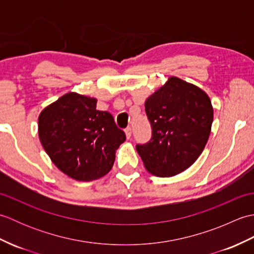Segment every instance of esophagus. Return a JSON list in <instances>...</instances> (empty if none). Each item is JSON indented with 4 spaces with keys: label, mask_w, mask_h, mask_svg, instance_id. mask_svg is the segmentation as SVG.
<instances>
[{
    "label": "esophagus",
    "mask_w": 254,
    "mask_h": 254,
    "mask_svg": "<svg viewBox=\"0 0 254 254\" xmlns=\"http://www.w3.org/2000/svg\"><path fill=\"white\" fill-rule=\"evenodd\" d=\"M124 132H126L127 138H130L131 137V135H132V128H131V127H127L126 130H124Z\"/></svg>",
    "instance_id": "esophagus-1"
}]
</instances>
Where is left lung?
I'll return each mask as SVG.
<instances>
[{
  "label": "left lung",
  "instance_id": "8db88e82",
  "mask_svg": "<svg viewBox=\"0 0 254 254\" xmlns=\"http://www.w3.org/2000/svg\"><path fill=\"white\" fill-rule=\"evenodd\" d=\"M153 137L137 145L145 168L156 177H172L192 166L206 145L214 118L208 95L177 76L145 100Z\"/></svg>",
  "mask_w": 254,
  "mask_h": 254
}]
</instances>
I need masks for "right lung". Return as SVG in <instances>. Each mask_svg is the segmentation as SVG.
Wrapping results in <instances>:
<instances>
[{
    "label": "right lung",
    "mask_w": 254,
    "mask_h": 254,
    "mask_svg": "<svg viewBox=\"0 0 254 254\" xmlns=\"http://www.w3.org/2000/svg\"><path fill=\"white\" fill-rule=\"evenodd\" d=\"M97 99L74 91L47 106L38 118L42 147L63 174L76 181H93L112 168L126 134Z\"/></svg>",
    "instance_id": "add662e5"
}]
</instances>
